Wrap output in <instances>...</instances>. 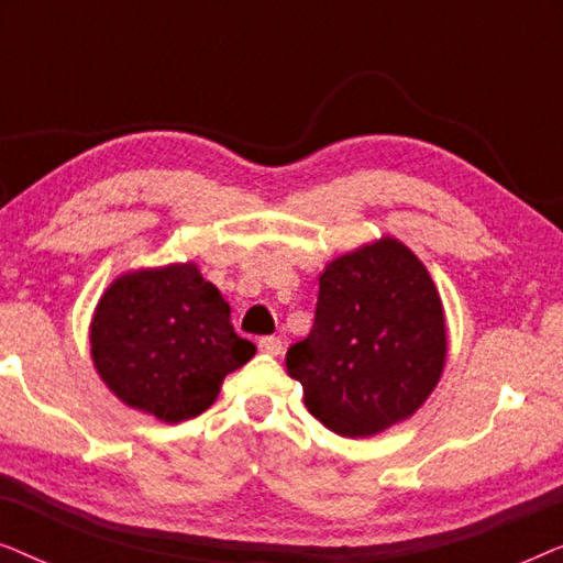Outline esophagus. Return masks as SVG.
Instances as JSON below:
<instances>
[{
  "label": "esophagus",
  "mask_w": 563,
  "mask_h": 563,
  "mask_svg": "<svg viewBox=\"0 0 563 563\" xmlns=\"http://www.w3.org/2000/svg\"><path fill=\"white\" fill-rule=\"evenodd\" d=\"M258 351L266 353V356H279L282 353V341L276 335H266L258 341Z\"/></svg>",
  "instance_id": "34e87169"
}]
</instances>
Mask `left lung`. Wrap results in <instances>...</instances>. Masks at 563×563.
I'll return each instance as SVG.
<instances>
[{"instance_id":"obj_1","label":"left lung","mask_w":563,"mask_h":563,"mask_svg":"<svg viewBox=\"0 0 563 563\" xmlns=\"http://www.w3.org/2000/svg\"><path fill=\"white\" fill-rule=\"evenodd\" d=\"M445 353L443 302L428 268L384 235L322 268L314 325L287 351V372L322 426L368 438L426 405Z\"/></svg>"}]
</instances>
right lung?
I'll list each match as a JSON object with an SVG mask.
<instances>
[{
	"instance_id": "1",
	"label": "right lung",
	"mask_w": 563,
	"mask_h": 563,
	"mask_svg": "<svg viewBox=\"0 0 563 563\" xmlns=\"http://www.w3.org/2000/svg\"><path fill=\"white\" fill-rule=\"evenodd\" d=\"M89 345L107 389L164 422L205 412L225 376L256 353L191 261L120 274L95 307Z\"/></svg>"
}]
</instances>
